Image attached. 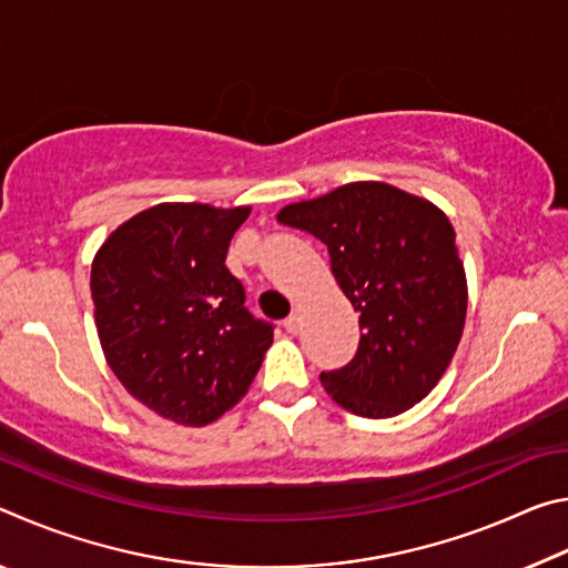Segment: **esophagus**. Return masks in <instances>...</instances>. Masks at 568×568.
Returning <instances> with one entry per match:
<instances>
[{"label":"esophagus","instance_id":"esophagus-1","mask_svg":"<svg viewBox=\"0 0 568 568\" xmlns=\"http://www.w3.org/2000/svg\"><path fill=\"white\" fill-rule=\"evenodd\" d=\"M283 328L291 333V335H295L297 331H301V315L297 313H293V315H287V318L283 321Z\"/></svg>","mask_w":568,"mask_h":568}]
</instances>
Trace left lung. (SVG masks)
I'll return each instance as SVG.
<instances>
[{"label": "left lung", "instance_id": "obj_1", "mask_svg": "<svg viewBox=\"0 0 568 568\" xmlns=\"http://www.w3.org/2000/svg\"><path fill=\"white\" fill-rule=\"evenodd\" d=\"M277 223L328 245L331 267L361 313L353 361L321 373L345 410L390 418L428 396L458 348L466 273L436 205L386 182H351L281 210Z\"/></svg>", "mask_w": 568, "mask_h": 568}]
</instances>
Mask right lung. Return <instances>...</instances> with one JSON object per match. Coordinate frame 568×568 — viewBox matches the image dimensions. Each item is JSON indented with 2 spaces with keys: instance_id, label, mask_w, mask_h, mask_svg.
Wrapping results in <instances>:
<instances>
[{
  "instance_id": "obj_1",
  "label": "right lung",
  "mask_w": 568,
  "mask_h": 568,
  "mask_svg": "<svg viewBox=\"0 0 568 568\" xmlns=\"http://www.w3.org/2000/svg\"><path fill=\"white\" fill-rule=\"evenodd\" d=\"M250 207L168 203L120 225L92 263L110 368L134 398L182 426H207L245 396L273 323L245 307L225 267Z\"/></svg>"
}]
</instances>
